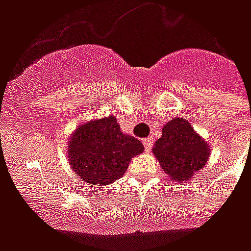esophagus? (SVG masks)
<instances>
[{
  "label": "esophagus",
  "instance_id": "1",
  "mask_svg": "<svg viewBox=\"0 0 251 251\" xmlns=\"http://www.w3.org/2000/svg\"><path fill=\"white\" fill-rule=\"evenodd\" d=\"M143 146H145L146 151H150V150L152 149V139H151V138H146V139H143Z\"/></svg>",
  "mask_w": 251,
  "mask_h": 251
}]
</instances>
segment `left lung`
Masks as SVG:
<instances>
[{"instance_id":"obj_1","label":"left lung","mask_w":251,"mask_h":251,"mask_svg":"<svg viewBox=\"0 0 251 251\" xmlns=\"http://www.w3.org/2000/svg\"><path fill=\"white\" fill-rule=\"evenodd\" d=\"M152 153L176 182H187L208 163L211 147L186 118L175 117L163 126Z\"/></svg>"}]
</instances>
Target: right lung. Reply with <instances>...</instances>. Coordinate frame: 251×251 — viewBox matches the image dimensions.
Returning <instances> with one entry per match:
<instances>
[{
    "instance_id": "right-lung-1",
    "label": "right lung",
    "mask_w": 251,
    "mask_h": 251,
    "mask_svg": "<svg viewBox=\"0 0 251 251\" xmlns=\"http://www.w3.org/2000/svg\"><path fill=\"white\" fill-rule=\"evenodd\" d=\"M145 151L137 138L124 134L114 116L90 120L72 133L68 160L90 185L105 186L125 175L134 156Z\"/></svg>"
}]
</instances>
